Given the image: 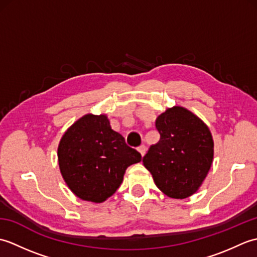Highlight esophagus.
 <instances>
[{"label":"esophagus","mask_w":257,"mask_h":257,"mask_svg":"<svg viewBox=\"0 0 257 257\" xmlns=\"http://www.w3.org/2000/svg\"><path fill=\"white\" fill-rule=\"evenodd\" d=\"M138 150H139V152H140V155L141 156H145L146 155V152H147V147L145 146V145H143V146H140L139 148H138Z\"/></svg>","instance_id":"34e87169"}]
</instances>
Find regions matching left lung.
Wrapping results in <instances>:
<instances>
[{
  "label": "left lung",
  "instance_id": "8db88e82",
  "mask_svg": "<svg viewBox=\"0 0 257 257\" xmlns=\"http://www.w3.org/2000/svg\"><path fill=\"white\" fill-rule=\"evenodd\" d=\"M156 127L160 140L144 157V166L169 198H189L199 190L212 166L214 141L210 129L181 106L159 114Z\"/></svg>",
  "mask_w": 257,
  "mask_h": 257
}]
</instances>
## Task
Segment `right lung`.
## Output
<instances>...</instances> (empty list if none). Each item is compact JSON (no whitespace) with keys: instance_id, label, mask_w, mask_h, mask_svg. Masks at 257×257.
<instances>
[{"instance_id":"add662e5","label":"right lung","mask_w":257,"mask_h":257,"mask_svg":"<svg viewBox=\"0 0 257 257\" xmlns=\"http://www.w3.org/2000/svg\"><path fill=\"white\" fill-rule=\"evenodd\" d=\"M58 165L64 181L80 200L101 203L116 192L125 169L141 161L137 150L111 129L105 113H87L59 141Z\"/></svg>"}]
</instances>
